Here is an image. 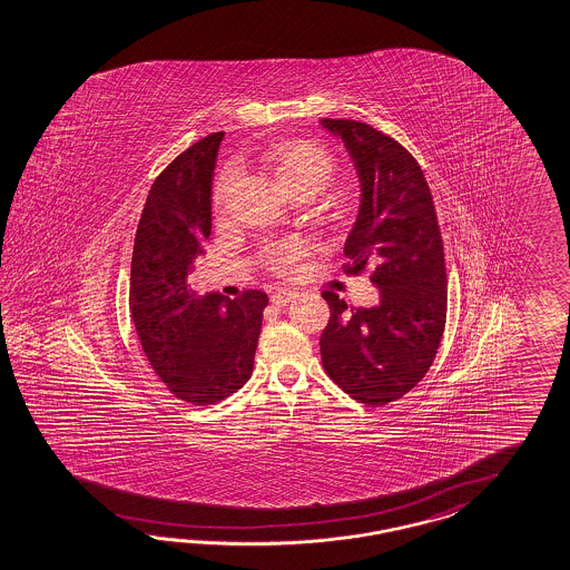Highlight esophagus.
I'll return each instance as SVG.
<instances>
[{"mask_svg":"<svg viewBox=\"0 0 570 570\" xmlns=\"http://www.w3.org/2000/svg\"><path fill=\"white\" fill-rule=\"evenodd\" d=\"M294 298L293 291H276L269 296V301L276 305V307H286Z\"/></svg>","mask_w":570,"mask_h":570,"instance_id":"esophagus-1","label":"esophagus"}]
</instances>
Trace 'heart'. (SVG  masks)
I'll list each match as a JSON object with an SVG mask.
<instances>
[{
	"mask_svg": "<svg viewBox=\"0 0 570 570\" xmlns=\"http://www.w3.org/2000/svg\"><path fill=\"white\" fill-rule=\"evenodd\" d=\"M262 168L294 199L317 197L336 176V159L320 142L307 139H279L262 155ZM234 186V169H224L214 188V209L224 216ZM307 255L301 240H277L263 246L262 262L272 274L286 276Z\"/></svg>",
	"mask_w": 570,
	"mask_h": 570,
	"instance_id": "heart-1",
	"label": "heart"
}]
</instances>
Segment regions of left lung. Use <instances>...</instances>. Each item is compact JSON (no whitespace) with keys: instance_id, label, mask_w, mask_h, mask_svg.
I'll use <instances>...</instances> for the list:
<instances>
[{"instance_id":"8db88e82","label":"left lung","mask_w":570,"mask_h":570,"mask_svg":"<svg viewBox=\"0 0 570 570\" xmlns=\"http://www.w3.org/2000/svg\"><path fill=\"white\" fill-rule=\"evenodd\" d=\"M322 124L344 140L363 188L344 245V274L371 269L382 293L371 308L322 294L330 305L322 363L354 401L382 406L411 392L440 348L448 308L444 243L423 169L399 140L356 120Z\"/></svg>"}]
</instances>
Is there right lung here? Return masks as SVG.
<instances>
[{
	"mask_svg": "<svg viewBox=\"0 0 570 570\" xmlns=\"http://www.w3.org/2000/svg\"><path fill=\"white\" fill-rule=\"evenodd\" d=\"M224 132L178 155L147 195L130 263V315L159 380L190 404H216L248 382L267 294L195 296L186 277L212 234V178Z\"/></svg>",
	"mask_w": 570,
	"mask_h": 570,
	"instance_id": "add662e5",
	"label": "right lung"
}]
</instances>
